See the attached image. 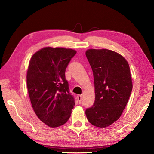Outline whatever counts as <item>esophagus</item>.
Wrapping results in <instances>:
<instances>
[{"label":"esophagus","mask_w":154,"mask_h":154,"mask_svg":"<svg viewBox=\"0 0 154 154\" xmlns=\"http://www.w3.org/2000/svg\"><path fill=\"white\" fill-rule=\"evenodd\" d=\"M77 99L78 100V103L80 104L82 103V95H78L77 96Z\"/></svg>","instance_id":"esophagus-1"}]
</instances>
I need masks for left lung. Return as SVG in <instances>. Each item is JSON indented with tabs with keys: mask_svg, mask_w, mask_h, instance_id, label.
I'll return each instance as SVG.
<instances>
[{
	"mask_svg": "<svg viewBox=\"0 0 154 154\" xmlns=\"http://www.w3.org/2000/svg\"><path fill=\"white\" fill-rule=\"evenodd\" d=\"M94 76L95 101L85 111L92 125L105 128L122 116L132 90L128 62L122 55L106 49H89L85 52Z\"/></svg>",
	"mask_w": 154,
	"mask_h": 154,
	"instance_id": "left-lung-1",
	"label": "left lung"
}]
</instances>
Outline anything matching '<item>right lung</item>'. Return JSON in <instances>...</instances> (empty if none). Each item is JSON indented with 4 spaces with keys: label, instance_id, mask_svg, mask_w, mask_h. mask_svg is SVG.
<instances>
[{
    "label": "right lung",
    "instance_id": "obj_1",
    "mask_svg": "<svg viewBox=\"0 0 154 154\" xmlns=\"http://www.w3.org/2000/svg\"><path fill=\"white\" fill-rule=\"evenodd\" d=\"M76 53L72 49L45 47L36 51L29 61L26 78L32 107L49 127L66 123L75 104L65 72Z\"/></svg>",
    "mask_w": 154,
    "mask_h": 154
}]
</instances>
